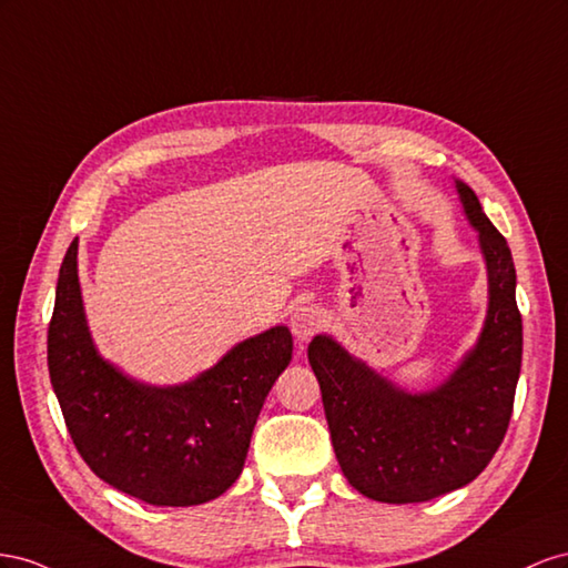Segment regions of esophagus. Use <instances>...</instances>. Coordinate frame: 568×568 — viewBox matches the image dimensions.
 I'll list each match as a JSON object with an SVG mask.
<instances>
[{
    "label": "esophagus",
    "instance_id": "esophagus-1",
    "mask_svg": "<svg viewBox=\"0 0 568 568\" xmlns=\"http://www.w3.org/2000/svg\"><path fill=\"white\" fill-rule=\"evenodd\" d=\"M290 328L300 343H310V339L323 328V312L318 306H297L290 316Z\"/></svg>",
    "mask_w": 568,
    "mask_h": 568
}]
</instances>
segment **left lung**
<instances>
[{
	"label": "left lung",
	"instance_id": "1",
	"mask_svg": "<svg viewBox=\"0 0 568 568\" xmlns=\"http://www.w3.org/2000/svg\"><path fill=\"white\" fill-rule=\"evenodd\" d=\"M455 185L488 268V314L459 366L433 390L409 393L331 335H316L306 352L339 468L354 490L387 505L428 501L471 483L505 440L521 374L524 326L509 245L476 192Z\"/></svg>",
	"mask_w": 568,
	"mask_h": 568
}]
</instances>
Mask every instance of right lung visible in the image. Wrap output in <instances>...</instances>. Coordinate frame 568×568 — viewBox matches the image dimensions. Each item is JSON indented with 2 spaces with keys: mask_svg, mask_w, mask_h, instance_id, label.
<instances>
[{
  "mask_svg": "<svg viewBox=\"0 0 568 568\" xmlns=\"http://www.w3.org/2000/svg\"><path fill=\"white\" fill-rule=\"evenodd\" d=\"M293 359L273 326L242 339L197 378L148 385L97 349L78 281V237L63 256L47 364L80 457L111 488L156 507L216 499L240 478L264 399Z\"/></svg>",
  "mask_w": 568,
  "mask_h": 568,
  "instance_id": "1",
  "label": "right lung"
}]
</instances>
